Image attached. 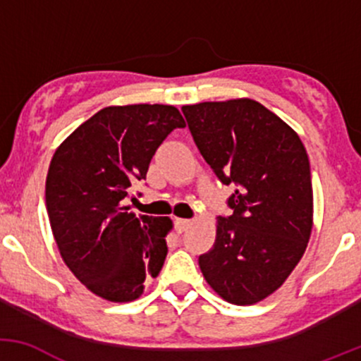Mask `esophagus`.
Returning <instances> with one entry per match:
<instances>
[{"label": "esophagus", "instance_id": "34e87169", "mask_svg": "<svg viewBox=\"0 0 361 361\" xmlns=\"http://www.w3.org/2000/svg\"><path fill=\"white\" fill-rule=\"evenodd\" d=\"M190 224H192V221H188V219H176L175 227L178 233H185V231L190 227Z\"/></svg>", "mask_w": 361, "mask_h": 361}]
</instances>
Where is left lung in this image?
I'll list each match as a JSON object with an SVG mask.
<instances>
[{"label": "left lung", "mask_w": 361, "mask_h": 361, "mask_svg": "<svg viewBox=\"0 0 361 361\" xmlns=\"http://www.w3.org/2000/svg\"><path fill=\"white\" fill-rule=\"evenodd\" d=\"M181 111L215 176L235 186L212 250L198 256L200 270L222 299L256 304L287 280L307 247V152L283 120L255 100L205 102Z\"/></svg>", "instance_id": "8db88e82"}]
</instances>
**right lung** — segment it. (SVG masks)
Returning a JSON list of instances; mask_svg holds the SVG:
<instances>
[{
  "label": "right lung",
  "instance_id": "1",
  "mask_svg": "<svg viewBox=\"0 0 361 361\" xmlns=\"http://www.w3.org/2000/svg\"><path fill=\"white\" fill-rule=\"evenodd\" d=\"M181 127L171 105L106 106L52 157L45 181L52 234L74 276L103 299L135 300L163 268L171 221L137 219L127 204L157 147Z\"/></svg>",
  "mask_w": 361,
  "mask_h": 361
}]
</instances>
